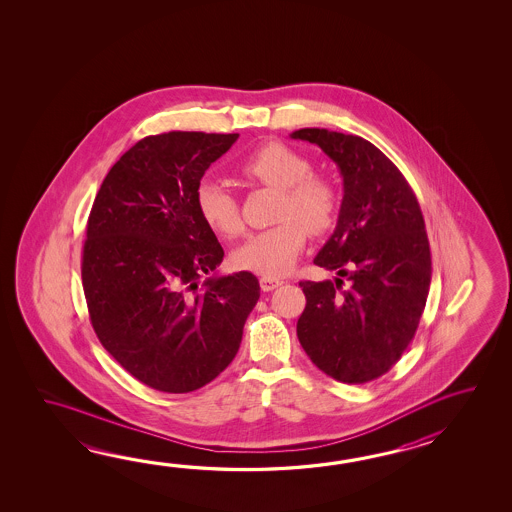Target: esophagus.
<instances>
[{
  "label": "esophagus",
  "mask_w": 512,
  "mask_h": 512,
  "mask_svg": "<svg viewBox=\"0 0 512 512\" xmlns=\"http://www.w3.org/2000/svg\"><path fill=\"white\" fill-rule=\"evenodd\" d=\"M282 283V280H278V278H267V276H261L260 278L261 291H265V293L280 287Z\"/></svg>",
  "instance_id": "obj_1"
}]
</instances>
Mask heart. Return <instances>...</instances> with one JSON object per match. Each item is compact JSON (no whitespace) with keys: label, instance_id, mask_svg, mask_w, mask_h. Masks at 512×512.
Masks as SVG:
<instances>
[{"label":"heart","instance_id":"1","mask_svg":"<svg viewBox=\"0 0 512 512\" xmlns=\"http://www.w3.org/2000/svg\"><path fill=\"white\" fill-rule=\"evenodd\" d=\"M238 172L245 181L280 192V223L251 234L232 252V263L267 278L282 276L304 249L305 232L320 236L335 223L337 192L327 179L311 174L307 157L283 142L261 144L241 161ZM196 208L208 229L223 238H234L243 229L240 201L218 181L203 179L197 185Z\"/></svg>","mask_w":512,"mask_h":512}]
</instances>
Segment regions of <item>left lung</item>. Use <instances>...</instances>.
<instances>
[{
  "label": "left lung",
  "instance_id": "left-lung-1",
  "mask_svg": "<svg viewBox=\"0 0 512 512\" xmlns=\"http://www.w3.org/2000/svg\"><path fill=\"white\" fill-rule=\"evenodd\" d=\"M291 137L320 146L344 181L337 229L315 258L340 278L300 282L307 302L296 335L318 370L364 384L401 359L425 311L432 260L423 212L399 168L370 141L320 128Z\"/></svg>",
  "mask_w": 512,
  "mask_h": 512
}]
</instances>
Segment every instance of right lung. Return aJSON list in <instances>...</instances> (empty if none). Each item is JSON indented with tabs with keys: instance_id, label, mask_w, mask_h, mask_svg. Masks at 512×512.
Here are the masks:
<instances>
[{
	"instance_id": "1",
	"label": "right lung",
	"mask_w": 512,
	"mask_h": 512,
	"mask_svg": "<svg viewBox=\"0 0 512 512\" xmlns=\"http://www.w3.org/2000/svg\"><path fill=\"white\" fill-rule=\"evenodd\" d=\"M238 133L170 131L131 146L109 170L87 219L82 285L109 355L153 390L214 381L240 349L260 298L252 272L216 271L223 247L196 208L208 166Z\"/></svg>"
}]
</instances>
